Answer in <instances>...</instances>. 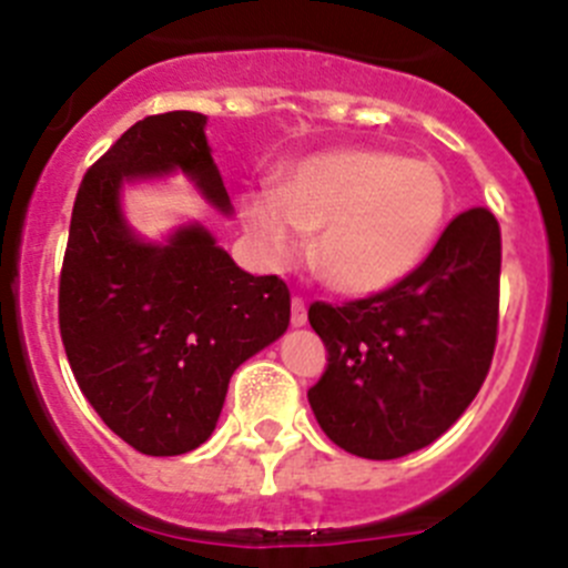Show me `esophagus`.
<instances>
[{"label":"esophagus","mask_w":568,"mask_h":568,"mask_svg":"<svg viewBox=\"0 0 568 568\" xmlns=\"http://www.w3.org/2000/svg\"><path fill=\"white\" fill-rule=\"evenodd\" d=\"M290 324L293 327H304L307 324V304L301 298H293V304H290Z\"/></svg>","instance_id":"esophagus-1"}]
</instances>
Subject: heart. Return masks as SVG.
<instances>
[{"label":"heart","mask_w":568,"mask_h":568,"mask_svg":"<svg viewBox=\"0 0 568 568\" xmlns=\"http://www.w3.org/2000/svg\"><path fill=\"white\" fill-rule=\"evenodd\" d=\"M444 170L395 150L341 148L301 159L275 190H250L241 224L264 267H290L313 235V264L344 295L400 284L435 247L449 215Z\"/></svg>","instance_id":"heart-1"}]
</instances>
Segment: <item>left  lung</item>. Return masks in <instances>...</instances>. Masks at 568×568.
I'll use <instances>...</instances> for the list:
<instances>
[{
    "mask_svg": "<svg viewBox=\"0 0 568 568\" xmlns=\"http://www.w3.org/2000/svg\"><path fill=\"white\" fill-rule=\"evenodd\" d=\"M500 227L466 210L400 284L344 307H310L327 373L307 393L315 420L346 453H418L466 413L498 338Z\"/></svg>",
    "mask_w": 568,
    "mask_h": 568,
    "instance_id": "left-lung-1",
    "label": "left lung"
}]
</instances>
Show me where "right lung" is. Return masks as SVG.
Masks as SVG:
<instances>
[{"mask_svg": "<svg viewBox=\"0 0 568 568\" xmlns=\"http://www.w3.org/2000/svg\"><path fill=\"white\" fill-rule=\"evenodd\" d=\"M207 115H148L84 173L59 278V329L79 389L124 444L184 455L213 435L233 373L290 327V290L250 275L204 224L142 239L124 184L182 173L233 215L210 153Z\"/></svg>", "mask_w": 568, "mask_h": 568, "instance_id": "obj_1", "label": "right lung"}]
</instances>
